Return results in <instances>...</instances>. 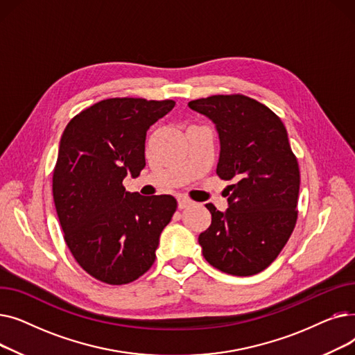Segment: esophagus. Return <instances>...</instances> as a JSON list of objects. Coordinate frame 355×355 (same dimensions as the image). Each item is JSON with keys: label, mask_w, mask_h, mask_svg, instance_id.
<instances>
[{"label": "esophagus", "mask_w": 355, "mask_h": 355, "mask_svg": "<svg viewBox=\"0 0 355 355\" xmlns=\"http://www.w3.org/2000/svg\"><path fill=\"white\" fill-rule=\"evenodd\" d=\"M193 204V201L191 200H189L187 197H180L178 198V207L182 210V209H187V207H190Z\"/></svg>", "instance_id": "1"}]
</instances>
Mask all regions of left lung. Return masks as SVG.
I'll use <instances>...</instances> for the list:
<instances>
[{"mask_svg": "<svg viewBox=\"0 0 355 355\" xmlns=\"http://www.w3.org/2000/svg\"><path fill=\"white\" fill-rule=\"evenodd\" d=\"M189 106L216 123V173L234 181L226 189V213L206 204L211 225L198 236L202 256L225 273L256 275L282 252L297 218L301 175L286 128L266 105L240 93L196 99Z\"/></svg>", "mask_w": 355, "mask_h": 355, "instance_id": "1", "label": "left lung"}]
</instances>
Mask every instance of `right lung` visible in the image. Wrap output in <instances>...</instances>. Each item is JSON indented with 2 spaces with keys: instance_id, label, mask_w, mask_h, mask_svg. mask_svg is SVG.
<instances>
[{
  "instance_id": "obj_1",
  "label": "right lung",
  "mask_w": 355,
  "mask_h": 355,
  "mask_svg": "<svg viewBox=\"0 0 355 355\" xmlns=\"http://www.w3.org/2000/svg\"><path fill=\"white\" fill-rule=\"evenodd\" d=\"M175 102L109 98L67 123L53 171V198L66 245L80 268L125 285L155 262L159 234L177 210L173 196L128 193L123 178L145 166L146 130Z\"/></svg>"
}]
</instances>
